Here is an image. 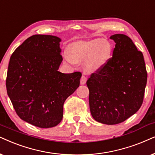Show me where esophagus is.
<instances>
[{
	"label": "esophagus",
	"mask_w": 155,
	"mask_h": 155,
	"mask_svg": "<svg viewBox=\"0 0 155 155\" xmlns=\"http://www.w3.org/2000/svg\"><path fill=\"white\" fill-rule=\"evenodd\" d=\"M86 81H87V78H86L85 76H82L81 78V80H80V84H85Z\"/></svg>",
	"instance_id": "34e87169"
}]
</instances>
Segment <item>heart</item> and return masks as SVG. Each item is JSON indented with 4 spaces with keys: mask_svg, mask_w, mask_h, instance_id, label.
<instances>
[{
    "mask_svg": "<svg viewBox=\"0 0 155 155\" xmlns=\"http://www.w3.org/2000/svg\"><path fill=\"white\" fill-rule=\"evenodd\" d=\"M111 52L112 47L110 42L96 39L73 43L64 54V58L71 64L85 63L86 71L96 72L106 64L110 58Z\"/></svg>",
    "mask_w": 155,
    "mask_h": 155,
    "instance_id": "obj_1",
    "label": "heart"
}]
</instances>
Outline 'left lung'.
Returning a JSON list of instances; mask_svg holds the SVG:
<instances>
[{"label":"left lung","instance_id":"1","mask_svg":"<svg viewBox=\"0 0 155 155\" xmlns=\"http://www.w3.org/2000/svg\"><path fill=\"white\" fill-rule=\"evenodd\" d=\"M113 57L86 81L89 107L97 122L115 125L139 110L143 101L147 74L143 54L129 37L115 34Z\"/></svg>","mask_w":155,"mask_h":155}]
</instances>
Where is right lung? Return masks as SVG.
<instances>
[{"mask_svg":"<svg viewBox=\"0 0 155 155\" xmlns=\"http://www.w3.org/2000/svg\"><path fill=\"white\" fill-rule=\"evenodd\" d=\"M58 37L35 35L14 51L8 65L6 88L16 113L41 128L56 126L64 103L79 86L81 74L58 71L63 59Z\"/></svg>","mask_w":155,"mask_h":155,"instance_id":"right-lung-1","label":"right lung"}]
</instances>
